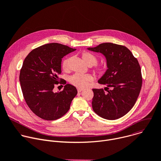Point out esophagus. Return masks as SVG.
Segmentation results:
<instances>
[{"label": "esophagus", "mask_w": 161, "mask_h": 161, "mask_svg": "<svg viewBox=\"0 0 161 161\" xmlns=\"http://www.w3.org/2000/svg\"><path fill=\"white\" fill-rule=\"evenodd\" d=\"M83 89H81V88H78V92H81V91H83Z\"/></svg>", "instance_id": "esophagus-1"}]
</instances>
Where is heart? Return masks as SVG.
Wrapping results in <instances>:
<instances>
[{
  "instance_id": "obj_1",
  "label": "heart",
  "mask_w": 161,
  "mask_h": 161,
  "mask_svg": "<svg viewBox=\"0 0 161 161\" xmlns=\"http://www.w3.org/2000/svg\"><path fill=\"white\" fill-rule=\"evenodd\" d=\"M82 59L84 61V62L87 65L93 66L95 65L97 63V58L88 52H84L82 53L81 55ZM70 59L69 58H66L62 62V68L64 70H67L69 68V64H70ZM105 71V68L103 66H100L96 68V72L99 74H102L104 73ZM93 80V77L91 75H82L80 74V73H76L74 75L70 77L69 81L70 83H72L73 85H75L78 88H83L85 87L88 83Z\"/></svg>"
}]
</instances>
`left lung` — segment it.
Returning a JSON list of instances; mask_svg holds the SVG:
<instances>
[{
	"instance_id": "8db88e82",
	"label": "left lung",
	"mask_w": 161,
	"mask_h": 161,
	"mask_svg": "<svg viewBox=\"0 0 161 161\" xmlns=\"http://www.w3.org/2000/svg\"><path fill=\"white\" fill-rule=\"evenodd\" d=\"M87 49L105 56L107 70L98 83L107 85L105 90L112 88L107 93L103 89H92V108L105 119H119L132 108L139 96L142 86L139 62L127 47L115 43H103Z\"/></svg>"
}]
</instances>
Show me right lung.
I'll use <instances>...</instances> for the list:
<instances>
[{"label":"right lung","mask_w":161,"mask_h":161,"mask_svg":"<svg viewBox=\"0 0 161 161\" xmlns=\"http://www.w3.org/2000/svg\"><path fill=\"white\" fill-rule=\"evenodd\" d=\"M75 50L51 43L33 49L25 58L19 76L21 89L27 105L39 118L56 120L69 110L78 93L76 87L66 84L62 91L56 92L53 89L59 83L62 59Z\"/></svg>","instance_id":"1"}]
</instances>
